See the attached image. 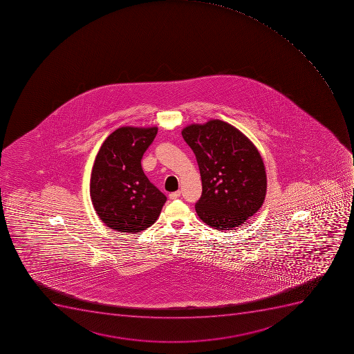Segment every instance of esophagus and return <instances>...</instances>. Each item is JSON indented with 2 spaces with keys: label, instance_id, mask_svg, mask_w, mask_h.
Returning <instances> with one entry per match:
<instances>
[{
  "label": "esophagus",
  "instance_id": "1",
  "mask_svg": "<svg viewBox=\"0 0 354 354\" xmlns=\"http://www.w3.org/2000/svg\"><path fill=\"white\" fill-rule=\"evenodd\" d=\"M180 196V191L174 192V193L169 194L170 200H176V198H178Z\"/></svg>",
  "mask_w": 354,
  "mask_h": 354
}]
</instances>
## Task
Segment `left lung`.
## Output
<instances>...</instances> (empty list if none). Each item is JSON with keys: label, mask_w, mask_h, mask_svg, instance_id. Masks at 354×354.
Instances as JSON below:
<instances>
[{"label": "left lung", "mask_w": 354, "mask_h": 354, "mask_svg": "<svg viewBox=\"0 0 354 354\" xmlns=\"http://www.w3.org/2000/svg\"><path fill=\"white\" fill-rule=\"evenodd\" d=\"M182 136L200 168L197 216L216 230H234L264 203L268 178L261 153L239 129L220 120L191 124Z\"/></svg>", "instance_id": "left-lung-1"}]
</instances>
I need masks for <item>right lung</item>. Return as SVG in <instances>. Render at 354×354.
I'll use <instances>...</instances> for the list:
<instances>
[{"mask_svg": "<svg viewBox=\"0 0 354 354\" xmlns=\"http://www.w3.org/2000/svg\"><path fill=\"white\" fill-rule=\"evenodd\" d=\"M157 132V127H120L106 138L95 157L91 202L99 218L117 232L138 234L151 227L167 201L141 166Z\"/></svg>", "mask_w": 354, "mask_h": 354, "instance_id": "1", "label": "right lung"}]
</instances>
